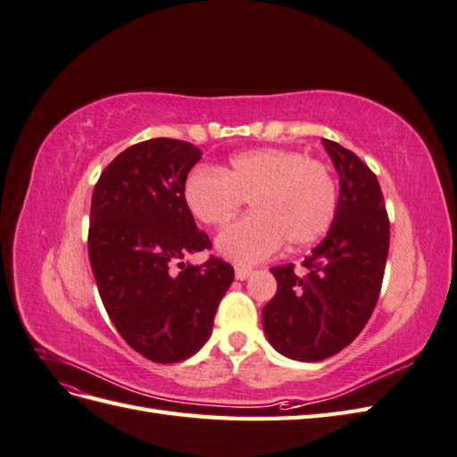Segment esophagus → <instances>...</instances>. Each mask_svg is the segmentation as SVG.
I'll return each instance as SVG.
<instances>
[{"instance_id":"obj_1","label":"esophagus","mask_w":457,"mask_h":457,"mask_svg":"<svg viewBox=\"0 0 457 457\" xmlns=\"http://www.w3.org/2000/svg\"><path fill=\"white\" fill-rule=\"evenodd\" d=\"M234 272H237V280H247V278H250V274H252V269L244 267V265H237Z\"/></svg>"}]
</instances>
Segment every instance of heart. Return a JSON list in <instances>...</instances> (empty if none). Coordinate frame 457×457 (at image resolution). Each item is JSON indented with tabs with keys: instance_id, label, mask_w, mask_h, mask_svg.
I'll use <instances>...</instances> for the list:
<instances>
[{
	"instance_id": "b5f03b06",
	"label": "heart",
	"mask_w": 457,
	"mask_h": 457,
	"mask_svg": "<svg viewBox=\"0 0 457 457\" xmlns=\"http://www.w3.org/2000/svg\"><path fill=\"white\" fill-rule=\"evenodd\" d=\"M188 212L207 227H223L245 200L253 213L217 237V250L238 262L270 257L320 240L337 210L334 175L322 162L286 148L234 154L223 170L196 168L183 185Z\"/></svg>"
}]
</instances>
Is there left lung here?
<instances>
[{"instance_id":"8db88e82","label":"left lung","mask_w":457,"mask_h":457,"mask_svg":"<svg viewBox=\"0 0 457 457\" xmlns=\"http://www.w3.org/2000/svg\"><path fill=\"white\" fill-rule=\"evenodd\" d=\"M339 173V200L326 238L303 261L272 267L278 289L262 309V329L280 354L318 362L337 354L376 309L389 253V217L378 177L354 152L322 139Z\"/></svg>"}]
</instances>
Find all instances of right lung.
<instances>
[{"label":"right lung","mask_w":457,"mask_h":457,"mask_svg":"<svg viewBox=\"0 0 457 457\" xmlns=\"http://www.w3.org/2000/svg\"><path fill=\"white\" fill-rule=\"evenodd\" d=\"M200 158L195 145L165 137L133 145L106 165L91 198L87 245L103 305L129 347L160 364L202 349L234 280L213 255L179 262L212 247L183 200Z\"/></svg>","instance_id":"obj_1"}]
</instances>
